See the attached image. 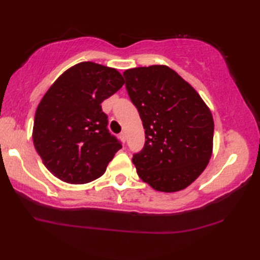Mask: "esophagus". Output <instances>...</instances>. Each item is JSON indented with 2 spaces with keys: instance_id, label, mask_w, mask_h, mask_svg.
<instances>
[{
  "instance_id": "obj_1",
  "label": "esophagus",
  "mask_w": 260,
  "mask_h": 260,
  "mask_svg": "<svg viewBox=\"0 0 260 260\" xmlns=\"http://www.w3.org/2000/svg\"><path fill=\"white\" fill-rule=\"evenodd\" d=\"M119 138H120V140L122 141V142H126V134L124 133V132L119 134Z\"/></svg>"
}]
</instances>
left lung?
Returning <instances> with one entry per match:
<instances>
[{"label": "left lung", "instance_id": "obj_1", "mask_svg": "<svg viewBox=\"0 0 260 260\" xmlns=\"http://www.w3.org/2000/svg\"><path fill=\"white\" fill-rule=\"evenodd\" d=\"M124 77L146 134L142 150L132 158L138 175L156 190L184 189L211 158L212 114L197 91L164 65L126 70Z\"/></svg>", "mask_w": 260, "mask_h": 260}]
</instances>
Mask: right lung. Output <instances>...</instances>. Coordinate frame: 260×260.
<instances>
[{
    "label": "right lung",
    "instance_id": "obj_1",
    "mask_svg": "<svg viewBox=\"0 0 260 260\" xmlns=\"http://www.w3.org/2000/svg\"><path fill=\"white\" fill-rule=\"evenodd\" d=\"M124 83L117 70L82 61L48 89L35 112L33 143L56 178L81 184L105 172L122 146L109 132L101 103Z\"/></svg>",
    "mask_w": 260,
    "mask_h": 260
}]
</instances>
